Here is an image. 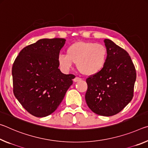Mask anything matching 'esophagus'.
Returning <instances> with one entry per match:
<instances>
[{"label":"esophagus","instance_id":"34e87169","mask_svg":"<svg viewBox=\"0 0 148 148\" xmlns=\"http://www.w3.org/2000/svg\"><path fill=\"white\" fill-rule=\"evenodd\" d=\"M81 80V78H79V77H76L74 79H73V81L75 82V83H76V82H79V81H80Z\"/></svg>","mask_w":148,"mask_h":148}]
</instances>
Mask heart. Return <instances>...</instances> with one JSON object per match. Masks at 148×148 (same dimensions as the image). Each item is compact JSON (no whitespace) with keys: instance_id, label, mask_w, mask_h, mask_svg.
I'll list each match as a JSON object with an SVG mask.
<instances>
[{"instance_id":"obj_1","label":"heart","mask_w":148,"mask_h":148,"mask_svg":"<svg viewBox=\"0 0 148 148\" xmlns=\"http://www.w3.org/2000/svg\"><path fill=\"white\" fill-rule=\"evenodd\" d=\"M107 59L108 50L104 45L78 41L67 47L66 54L58 56V64L62 71H68L75 63L82 74L93 76L102 71Z\"/></svg>"}]
</instances>
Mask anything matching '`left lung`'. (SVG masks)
Here are the masks:
<instances>
[{"label": "left lung", "instance_id": "8db88e82", "mask_svg": "<svg viewBox=\"0 0 148 148\" xmlns=\"http://www.w3.org/2000/svg\"><path fill=\"white\" fill-rule=\"evenodd\" d=\"M104 43L107 62L100 73L86 79L85 100L94 113L109 117L119 113L132 100L136 73L126 50L110 39H104Z\"/></svg>", "mask_w": 148, "mask_h": 148}]
</instances>
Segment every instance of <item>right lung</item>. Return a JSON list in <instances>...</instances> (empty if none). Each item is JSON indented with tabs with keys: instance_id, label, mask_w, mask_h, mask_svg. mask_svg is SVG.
<instances>
[{
	"instance_id": "right-lung-1",
	"label": "right lung",
	"mask_w": 148,
	"mask_h": 148,
	"mask_svg": "<svg viewBox=\"0 0 148 148\" xmlns=\"http://www.w3.org/2000/svg\"><path fill=\"white\" fill-rule=\"evenodd\" d=\"M64 38H42L23 48L14 62L13 92L21 106L35 117L52 113L75 76L62 73L58 57Z\"/></svg>"
}]
</instances>
